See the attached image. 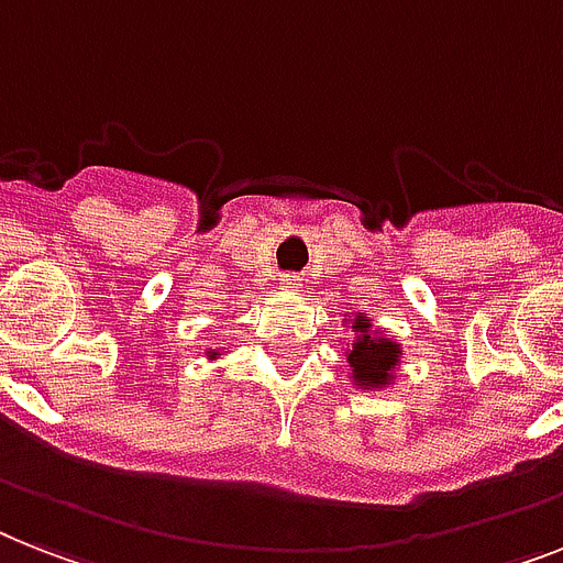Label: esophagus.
<instances>
[{
	"mask_svg": "<svg viewBox=\"0 0 563 563\" xmlns=\"http://www.w3.org/2000/svg\"><path fill=\"white\" fill-rule=\"evenodd\" d=\"M278 285L285 287V290H299L301 278L296 276V273H285V276H282V282H278Z\"/></svg>",
	"mask_w": 563,
	"mask_h": 563,
	"instance_id": "1",
	"label": "esophagus"
}]
</instances>
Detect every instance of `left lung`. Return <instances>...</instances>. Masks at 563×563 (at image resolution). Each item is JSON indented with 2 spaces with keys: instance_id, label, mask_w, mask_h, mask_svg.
<instances>
[{
  "instance_id": "8db88e82",
  "label": "left lung",
  "mask_w": 563,
  "mask_h": 563,
  "mask_svg": "<svg viewBox=\"0 0 563 563\" xmlns=\"http://www.w3.org/2000/svg\"><path fill=\"white\" fill-rule=\"evenodd\" d=\"M354 324L356 331H360V339L354 342V351L347 354V362H351V368H354V383L371 385V388H383V385L391 383V368L397 365V342L371 336V319H365V316H360Z\"/></svg>"
}]
</instances>
